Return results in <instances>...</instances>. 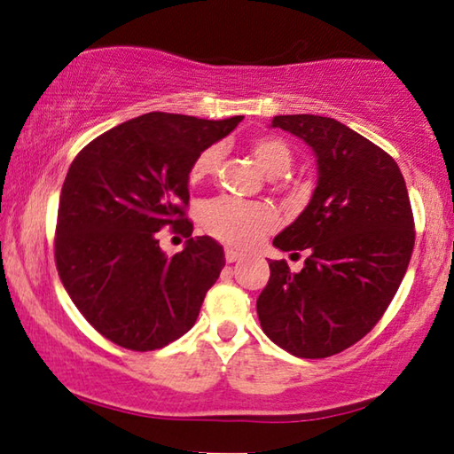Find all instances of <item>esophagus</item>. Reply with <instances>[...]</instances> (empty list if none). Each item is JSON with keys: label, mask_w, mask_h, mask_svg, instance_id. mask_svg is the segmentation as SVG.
I'll return each mask as SVG.
<instances>
[{"label": "esophagus", "mask_w": 454, "mask_h": 454, "mask_svg": "<svg viewBox=\"0 0 454 454\" xmlns=\"http://www.w3.org/2000/svg\"><path fill=\"white\" fill-rule=\"evenodd\" d=\"M225 259H227V263H235V261L243 259V253L235 251V249H231V247H227V249H225Z\"/></svg>", "instance_id": "34e87169"}]
</instances>
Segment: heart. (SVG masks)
Returning <instances> with one entry per match:
<instances>
[{
	"label": "heart",
	"mask_w": 454,
	"mask_h": 454,
	"mask_svg": "<svg viewBox=\"0 0 454 454\" xmlns=\"http://www.w3.org/2000/svg\"><path fill=\"white\" fill-rule=\"evenodd\" d=\"M249 151L267 177H281L291 169L293 159H295L289 143L275 135L253 139ZM219 161L221 149L217 145L207 147L191 165L189 179L199 183L211 177L217 171ZM201 223L207 231L225 243L247 247L277 225V213L267 203H245L231 197H217L203 205Z\"/></svg>",
	"instance_id": "b5f03b06"
}]
</instances>
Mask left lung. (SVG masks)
<instances>
[{
  "label": "left lung",
  "instance_id": "8db88e82",
  "mask_svg": "<svg viewBox=\"0 0 454 454\" xmlns=\"http://www.w3.org/2000/svg\"><path fill=\"white\" fill-rule=\"evenodd\" d=\"M317 157V187L303 213L275 237L307 251L305 267L271 261L257 299L265 335L303 359L345 351L375 327L407 273L415 221L395 159L337 119L277 115Z\"/></svg>",
  "mask_w": 454,
  "mask_h": 454
}]
</instances>
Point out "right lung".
I'll use <instances>...</instances> for the list:
<instances>
[{
	"label": "right lung",
	"mask_w": 454,
	"mask_h": 454,
	"mask_svg": "<svg viewBox=\"0 0 454 454\" xmlns=\"http://www.w3.org/2000/svg\"><path fill=\"white\" fill-rule=\"evenodd\" d=\"M241 119L153 111L101 133L71 163L55 265L79 313L111 343L155 351L195 325L225 253L211 237H191L189 171ZM167 224L190 237L173 258L154 235Z\"/></svg>",
	"instance_id": "1"
}]
</instances>
